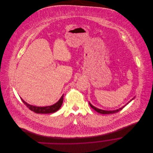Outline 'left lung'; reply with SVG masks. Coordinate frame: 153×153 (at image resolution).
I'll return each mask as SVG.
<instances>
[{
    "label": "left lung",
    "mask_w": 153,
    "mask_h": 153,
    "mask_svg": "<svg viewBox=\"0 0 153 153\" xmlns=\"http://www.w3.org/2000/svg\"><path fill=\"white\" fill-rule=\"evenodd\" d=\"M133 99H134V98H133L132 100H131V101H129L127 104H126L124 106L122 107L121 108H119V109H116V110H113V111H107V110H102V109H99V108H97L95 107L94 106H93L90 102H89V105H90V106H91V107L92 108H93L95 111H96L97 112H99V113H100V114H114V113H116V112H117L121 111L123 108H124L125 106H126L129 102H130Z\"/></svg>",
    "instance_id": "left-lung-1"
}]
</instances>
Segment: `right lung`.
Segmentation results:
<instances>
[{"label": "right lung", "instance_id": "right-lung-1", "mask_svg": "<svg viewBox=\"0 0 153 153\" xmlns=\"http://www.w3.org/2000/svg\"><path fill=\"white\" fill-rule=\"evenodd\" d=\"M63 99H64V94L62 95L59 100L56 103H55L52 105L47 106V107H36V106H33L27 104L21 98L22 102L29 109L37 114H50V113H53L57 111L61 108L62 104Z\"/></svg>", "mask_w": 153, "mask_h": 153}]
</instances>
